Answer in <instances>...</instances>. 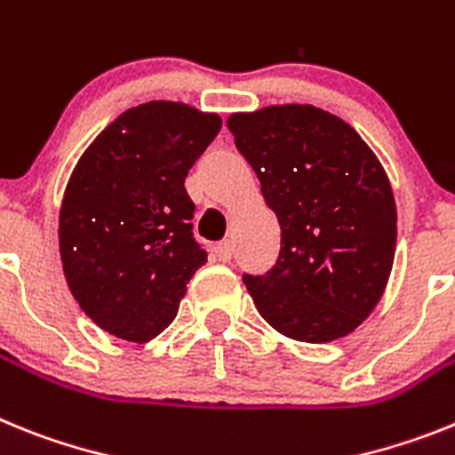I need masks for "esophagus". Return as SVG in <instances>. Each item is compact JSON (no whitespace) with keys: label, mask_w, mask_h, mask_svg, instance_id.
Returning <instances> with one entry per match:
<instances>
[{"label":"esophagus","mask_w":455,"mask_h":455,"mask_svg":"<svg viewBox=\"0 0 455 455\" xmlns=\"http://www.w3.org/2000/svg\"><path fill=\"white\" fill-rule=\"evenodd\" d=\"M215 256L222 260V263H228V260H231V256H233L231 240H222V243H217L215 244Z\"/></svg>","instance_id":"obj_1"}]
</instances>
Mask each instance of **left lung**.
<instances>
[{
    "instance_id": "1",
    "label": "left lung",
    "mask_w": 455,
    "mask_h": 455,
    "mask_svg": "<svg viewBox=\"0 0 455 455\" xmlns=\"http://www.w3.org/2000/svg\"><path fill=\"white\" fill-rule=\"evenodd\" d=\"M228 130L282 227L272 270L243 275L256 309L295 341L346 337L392 272L396 204L385 169L346 121L314 105L231 114Z\"/></svg>"
}]
</instances>
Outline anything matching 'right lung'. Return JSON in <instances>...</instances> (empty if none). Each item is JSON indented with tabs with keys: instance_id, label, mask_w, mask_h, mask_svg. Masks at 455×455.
I'll use <instances>...</instances> for the list:
<instances>
[{
	"instance_id": "1",
	"label": "right lung",
	"mask_w": 455,
	"mask_h": 455,
	"mask_svg": "<svg viewBox=\"0 0 455 455\" xmlns=\"http://www.w3.org/2000/svg\"><path fill=\"white\" fill-rule=\"evenodd\" d=\"M220 128L217 114L183 102H144L77 162L59 212L63 275L82 311L114 337L146 343L164 331L208 259L185 179Z\"/></svg>"
}]
</instances>
